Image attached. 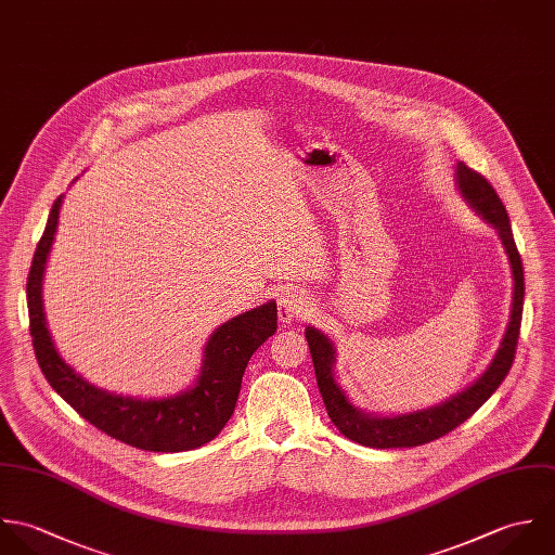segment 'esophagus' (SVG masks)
<instances>
[{
  "instance_id": "esophagus-1",
  "label": "esophagus",
  "mask_w": 555,
  "mask_h": 555,
  "mask_svg": "<svg viewBox=\"0 0 555 555\" xmlns=\"http://www.w3.org/2000/svg\"><path fill=\"white\" fill-rule=\"evenodd\" d=\"M313 305H311V298L302 292H296V289H287L281 294L279 298V320L283 324H289L298 318H307L311 313Z\"/></svg>"
}]
</instances>
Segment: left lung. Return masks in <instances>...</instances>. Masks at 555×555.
I'll return each mask as SVG.
<instances>
[{
	"label": "left lung",
	"instance_id": "obj_1",
	"mask_svg": "<svg viewBox=\"0 0 555 555\" xmlns=\"http://www.w3.org/2000/svg\"><path fill=\"white\" fill-rule=\"evenodd\" d=\"M456 182L461 195L467 199V204L480 212L487 222H491L508 253L513 276H515V296H513V311H511V322L508 331L502 338V347L498 349L493 362L489 369L463 392L454 395L452 399L443 401L442 405L405 414V416H395V418H375L369 414H362L356 410L345 392L338 388L333 375L334 349L333 343L328 336L307 328V343L311 349L313 366H315V377L318 386L324 399V405L328 410V416L336 425V429L353 440V442L369 446V448H412V446H423V443L434 442L463 425L504 382L508 375L513 360H515V349L519 340V328H521V313H524V263L521 255L517 250L515 237L511 221L506 215V208L502 199L498 197L495 189L489 184L485 176L478 171L469 169L465 163L456 165Z\"/></svg>",
	"mask_w": 555,
	"mask_h": 555
}]
</instances>
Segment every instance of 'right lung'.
I'll use <instances>...</instances> for the list:
<instances>
[{
  "mask_svg": "<svg viewBox=\"0 0 555 555\" xmlns=\"http://www.w3.org/2000/svg\"><path fill=\"white\" fill-rule=\"evenodd\" d=\"M55 199L27 274L29 334L51 388L90 425L119 442L150 452H180L212 442L235 410L244 369L255 349L276 333V305L242 313L210 336L195 388L173 399H130L88 384L57 353L42 311V274L57 229Z\"/></svg>",
  "mask_w": 555,
  "mask_h": 555,
  "instance_id": "obj_1",
  "label": "right lung"
}]
</instances>
